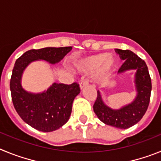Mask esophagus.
<instances>
[{
  "instance_id": "esophagus-1",
  "label": "esophagus",
  "mask_w": 161,
  "mask_h": 161,
  "mask_svg": "<svg viewBox=\"0 0 161 161\" xmlns=\"http://www.w3.org/2000/svg\"><path fill=\"white\" fill-rule=\"evenodd\" d=\"M88 85H89V80L87 79H85L83 80H81V82L80 83V89H83L85 86H86Z\"/></svg>"
}]
</instances>
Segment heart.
Here are the masks:
<instances>
[{"label":"heart","mask_w":161,"mask_h":161,"mask_svg":"<svg viewBox=\"0 0 161 161\" xmlns=\"http://www.w3.org/2000/svg\"><path fill=\"white\" fill-rule=\"evenodd\" d=\"M74 65L79 72L84 73H92L97 70V79L102 80L106 79L117 66V60L115 58L109 56V54L102 53L80 59Z\"/></svg>","instance_id":"obj_1"}]
</instances>
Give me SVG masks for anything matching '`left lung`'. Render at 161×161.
Masks as SVG:
<instances>
[{
  "label": "left lung",
  "instance_id": "1",
  "mask_svg": "<svg viewBox=\"0 0 161 161\" xmlns=\"http://www.w3.org/2000/svg\"><path fill=\"white\" fill-rule=\"evenodd\" d=\"M115 52L119 54L121 59L125 60L119 68V73L126 70L136 69L137 96L133 102L116 110L110 109L103 103L100 93L97 91V99L93 104V110L98 119L105 124L116 128L126 129L141 120L147 111L150 102L152 80L147 64L141 58L129 50L115 49Z\"/></svg>",
  "mask_w": 161,
  "mask_h": 161
}]
</instances>
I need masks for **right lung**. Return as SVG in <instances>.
Listing matches in <instances>:
<instances>
[{"label": "right lung", "mask_w": 161, "mask_h": 161, "mask_svg": "<svg viewBox=\"0 0 161 161\" xmlns=\"http://www.w3.org/2000/svg\"><path fill=\"white\" fill-rule=\"evenodd\" d=\"M72 48L32 49L25 52L15 62L9 84L13 104L22 120L36 130L50 132L64 125L69 119L72 102L79 94L80 88L76 82L71 85L54 83L42 93H28L21 85L22 72L30 63L37 59H43L50 64L58 63Z\"/></svg>", "instance_id": "add662e5"}]
</instances>
